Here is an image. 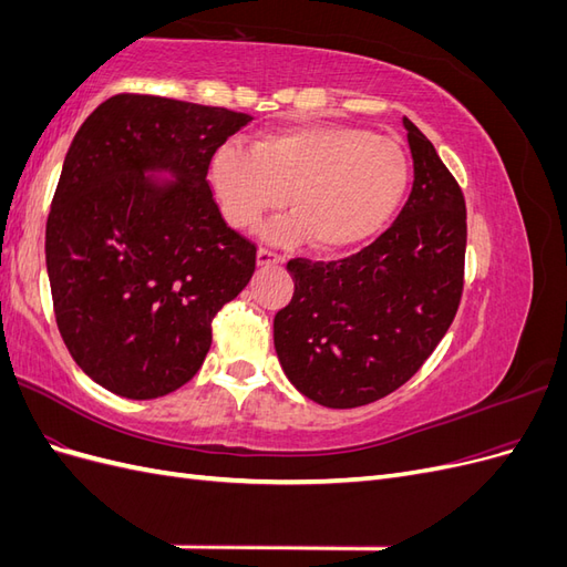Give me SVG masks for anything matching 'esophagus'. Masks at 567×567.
Returning <instances> with one entry per match:
<instances>
[{
	"label": "esophagus",
	"mask_w": 567,
	"mask_h": 567,
	"mask_svg": "<svg viewBox=\"0 0 567 567\" xmlns=\"http://www.w3.org/2000/svg\"><path fill=\"white\" fill-rule=\"evenodd\" d=\"M279 262H284V257L279 252H274L269 248L257 250V265H260V267H271V265H279Z\"/></svg>",
	"instance_id": "esophagus-1"
}]
</instances>
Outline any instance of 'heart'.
<instances>
[{"label":"heart","mask_w":567,"mask_h":567,"mask_svg":"<svg viewBox=\"0 0 567 567\" xmlns=\"http://www.w3.org/2000/svg\"><path fill=\"white\" fill-rule=\"evenodd\" d=\"M411 165L404 148L362 127L298 125L252 144H221L208 161V184L227 221L250 229L281 208L274 241H310L321 252L364 246L400 210Z\"/></svg>","instance_id":"b5f03b06"}]
</instances>
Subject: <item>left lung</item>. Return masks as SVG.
Segmentation results:
<instances>
[{"mask_svg":"<svg viewBox=\"0 0 567 567\" xmlns=\"http://www.w3.org/2000/svg\"><path fill=\"white\" fill-rule=\"evenodd\" d=\"M414 186L375 241L333 262H288L296 293L274 317L288 381L331 409L385 398L450 331L463 293L466 200L425 134L404 117Z\"/></svg>","mask_w":567,"mask_h":567,"instance_id":"obj_1","label":"left lung"}]
</instances>
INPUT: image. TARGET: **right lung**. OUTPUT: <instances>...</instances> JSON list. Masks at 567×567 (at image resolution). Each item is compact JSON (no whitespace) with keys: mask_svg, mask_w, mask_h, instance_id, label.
Here are the masks:
<instances>
[{"mask_svg":"<svg viewBox=\"0 0 567 567\" xmlns=\"http://www.w3.org/2000/svg\"><path fill=\"white\" fill-rule=\"evenodd\" d=\"M248 113L117 94L78 130L47 219V271L75 364L120 398L156 400L198 373L213 319L248 286L257 248L208 184ZM167 168L175 183L145 173Z\"/></svg>","mask_w":567,"mask_h":567,"instance_id":"1","label":"right lung"}]
</instances>
